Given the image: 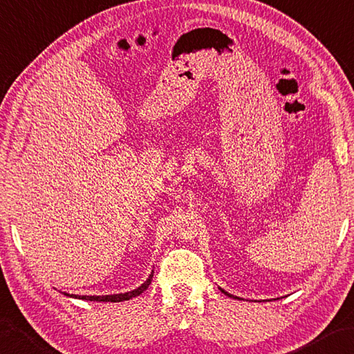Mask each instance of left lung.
<instances>
[{
	"instance_id": "obj_1",
	"label": "left lung",
	"mask_w": 354,
	"mask_h": 354,
	"mask_svg": "<svg viewBox=\"0 0 354 354\" xmlns=\"http://www.w3.org/2000/svg\"><path fill=\"white\" fill-rule=\"evenodd\" d=\"M221 292H223V293H224V295H227V296H230V297H234V296H232V295H228L227 292H224V290H223V288H221ZM236 299H239V297H236Z\"/></svg>"
}]
</instances>
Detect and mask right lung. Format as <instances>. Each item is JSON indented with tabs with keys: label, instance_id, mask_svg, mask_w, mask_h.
<instances>
[{
	"label": "right lung",
	"instance_id": "right-lung-1",
	"mask_svg": "<svg viewBox=\"0 0 354 354\" xmlns=\"http://www.w3.org/2000/svg\"><path fill=\"white\" fill-rule=\"evenodd\" d=\"M151 278H153V272L150 273L149 279L145 281L144 283H141L140 287L131 290V292L127 293H120V295H106V296H78V295H68L64 293L66 296H72V297H78V299H84V301H98V302H121V301H129L131 297L140 296L142 292L149 288V286L151 283Z\"/></svg>",
	"mask_w": 354,
	"mask_h": 354
}]
</instances>
